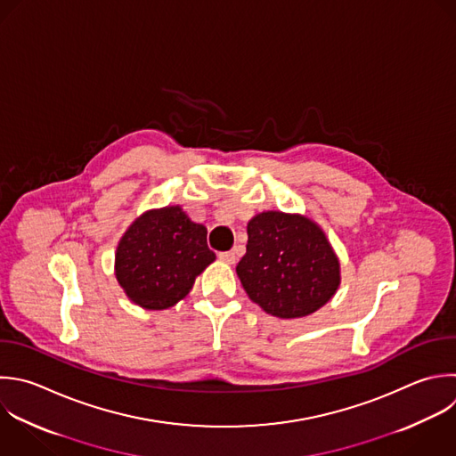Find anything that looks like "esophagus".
<instances>
[{
  "mask_svg": "<svg viewBox=\"0 0 456 456\" xmlns=\"http://www.w3.org/2000/svg\"><path fill=\"white\" fill-rule=\"evenodd\" d=\"M219 260H223L226 264H235L237 253L235 251H223V253H219Z\"/></svg>",
  "mask_w": 456,
  "mask_h": 456,
  "instance_id": "34e87169",
  "label": "esophagus"
}]
</instances>
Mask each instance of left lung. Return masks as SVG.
<instances>
[{
	"mask_svg": "<svg viewBox=\"0 0 456 456\" xmlns=\"http://www.w3.org/2000/svg\"><path fill=\"white\" fill-rule=\"evenodd\" d=\"M237 276L253 303L280 319L324 306L340 285V264L317 223L267 210L248 223L246 255Z\"/></svg>",
	"mask_w": 456,
	"mask_h": 456,
	"instance_id": "obj_1",
	"label": "left lung"
}]
</instances>
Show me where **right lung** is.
<instances>
[{
    "label": "right lung",
    "mask_w": 456,
    "mask_h": 456,
    "mask_svg": "<svg viewBox=\"0 0 456 456\" xmlns=\"http://www.w3.org/2000/svg\"><path fill=\"white\" fill-rule=\"evenodd\" d=\"M207 228L182 210H148L125 232L116 251V278L125 294L146 310H164L183 299L212 262Z\"/></svg>",
    "instance_id": "obj_1"
}]
</instances>
